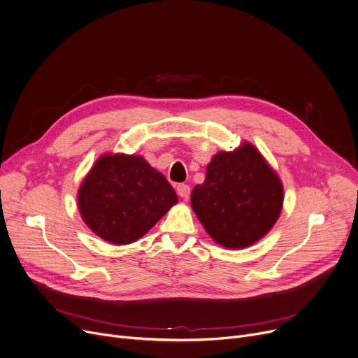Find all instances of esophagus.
<instances>
[{
	"label": "esophagus",
	"mask_w": 358,
	"mask_h": 358,
	"mask_svg": "<svg viewBox=\"0 0 358 358\" xmlns=\"http://www.w3.org/2000/svg\"><path fill=\"white\" fill-rule=\"evenodd\" d=\"M177 192H178V196H180L181 199L187 200V199L189 197V192H191L189 185H187V184H178V185H177Z\"/></svg>",
	"instance_id": "34e87169"
}]
</instances>
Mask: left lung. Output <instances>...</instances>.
<instances>
[{
  "instance_id": "obj_1",
  "label": "left lung",
  "mask_w": 358,
  "mask_h": 358,
  "mask_svg": "<svg viewBox=\"0 0 358 358\" xmlns=\"http://www.w3.org/2000/svg\"><path fill=\"white\" fill-rule=\"evenodd\" d=\"M284 201L278 174L251 143L217 152L206 180L191 192V207L208 236L240 250L262 240L277 222Z\"/></svg>"
}]
</instances>
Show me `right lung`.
<instances>
[{"mask_svg": "<svg viewBox=\"0 0 358 358\" xmlns=\"http://www.w3.org/2000/svg\"><path fill=\"white\" fill-rule=\"evenodd\" d=\"M77 203L92 233L110 244L125 245L147 234L178 197L144 157L107 152L83 180Z\"/></svg>", "mask_w": 358, "mask_h": 358, "instance_id": "obj_1", "label": "right lung"}]
</instances>
